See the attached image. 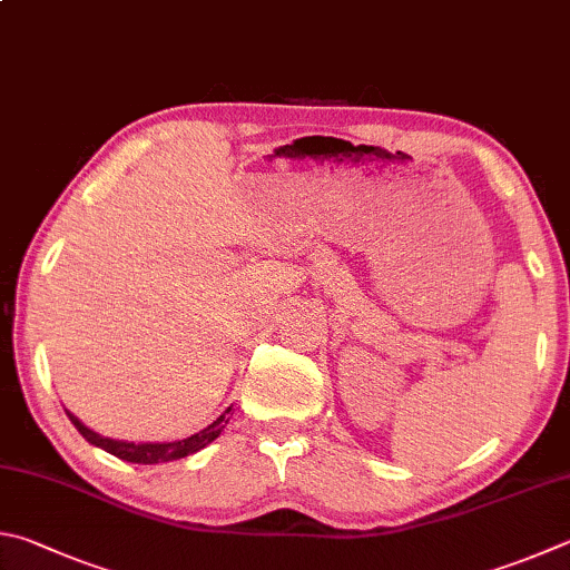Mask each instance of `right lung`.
<instances>
[{
	"mask_svg": "<svg viewBox=\"0 0 570 570\" xmlns=\"http://www.w3.org/2000/svg\"><path fill=\"white\" fill-rule=\"evenodd\" d=\"M232 409H226L219 419H216L214 423H209V426L191 433V436L186 439H179V441H144V443H134V441H119V439H109V436H101V433L91 431L89 426H85L75 413L67 411L69 421L75 423L77 431L85 436L91 446L97 449H105L107 453H111V456H117L121 461H129V463H169V461H179L184 456H191V453L202 451L209 446V443L219 436V433L224 431L226 423H229V413Z\"/></svg>",
	"mask_w": 570,
	"mask_h": 570,
	"instance_id": "1",
	"label": "right lung"
}]
</instances>
